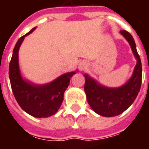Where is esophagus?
Instances as JSON below:
<instances>
[{
  "label": "esophagus",
  "instance_id": "1",
  "mask_svg": "<svg viewBox=\"0 0 149 149\" xmlns=\"http://www.w3.org/2000/svg\"><path fill=\"white\" fill-rule=\"evenodd\" d=\"M84 67H85V65H84V63H81V65H79V68H81V69H83Z\"/></svg>",
  "mask_w": 149,
  "mask_h": 149
}]
</instances>
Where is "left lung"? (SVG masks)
<instances>
[{
    "instance_id": "8db88e82",
    "label": "left lung",
    "mask_w": 149,
    "mask_h": 149,
    "mask_svg": "<svg viewBox=\"0 0 149 149\" xmlns=\"http://www.w3.org/2000/svg\"><path fill=\"white\" fill-rule=\"evenodd\" d=\"M120 33L128 40L137 61L132 76L128 82L121 87L108 88L84 74V92L88 103L94 112L106 117L118 116L128 109L137 97L142 81L141 58L136 51L134 39L127 31L121 30Z\"/></svg>"
}]
</instances>
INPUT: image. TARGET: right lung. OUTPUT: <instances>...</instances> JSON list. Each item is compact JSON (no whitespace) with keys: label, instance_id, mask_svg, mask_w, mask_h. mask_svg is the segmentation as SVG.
Here are the masks:
<instances>
[{"label":"right lung","instance_id":"add662e5","mask_svg":"<svg viewBox=\"0 0 149 149\" xmlns=\"http://www.w3.org/2000/svg\"><path fill=\"white\" fill-rule=\"evenodd\" d=\"M33 28L18 40L9 63L8 75L15 99L24 112L37 118L49 117L58 111L64 100V93L76 72L60 76L46 84H35L22 78L19 68L18 52L24 37L33 33Z\"/></svg>","mask_w":149,"mask_h":149}]
</instances>
